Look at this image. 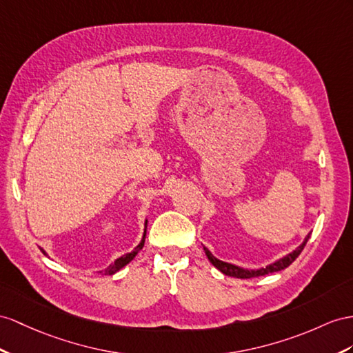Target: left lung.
<instances>
[{
  "label": "left lung",
  "instance_id": "obj_1",
  "mask_svg": "<svg viewBox=\"0 0 353 353\" xmlns=\"http://www.w3.org/2000/svg\"><path fill=\"white\" fill-rule=\"evenodd\" d=\"M309 239H310V234H307V237L304 239V241L294 252H291V254H288L286 256L280 258L279 261H276V263L267 265L265 268H258V270H248V268H241L239 265H234V264H230V263H223V261L214 258L212 255V252L207 248H204V252H205V255H207V258H209L210 263L219 271H222L223 274L231 276V277H237V279H252V277L265 276V274H270V273H276V271H280V270H283V268L291 265L294 261L298 258V255L301 254V250L304 249L305 243Z\"/></svg>",
  "mask_w": 353,
  "mask_h": 353
}]
</instances>
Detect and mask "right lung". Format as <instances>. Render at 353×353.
<instances>
[{"label":"right lung","mask_w":353,"mask_h":353,"mask_svg":"<svg viewBox=\"0 0 353 353\" xmlns=\"http://www.w3.org/2000/svg\"><path fill=\"white\" fill-rule=\"evenodd\" d=\"M146 230H148V219L144 221V232H143V237H141V241L139 243L137 246H135V249L132 250V252H130V254H126V255H123V256H121V258H117L113 264H110L108 265L105 270H101V271H98V273H101V274H114L116 271H119L121 268H123L126 264H130L131 261L135 258V255L139 254V252L143 249V246H144V239H146ZM43 254L46 255V252L43 250Z\"/></svg>","instance_id":"obj_1"}]
</instances>
